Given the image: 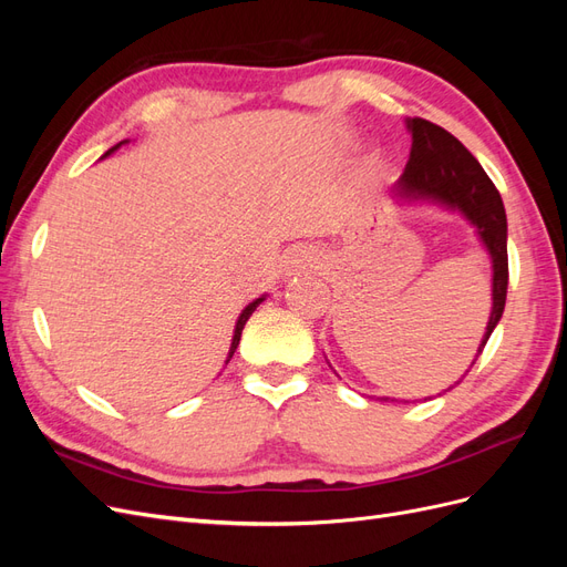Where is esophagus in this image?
I'll return each instance as SVG.
<instances>
[{
  "mask_svg": "<svg viewBox=\"0 0 567 567\" xmlns=\"http://www.w3.org/2000/svg\"><path fill=\"white\" fill-rule=\"evenodd\" d=\"M288 265L293 269H317L321 265L319 255L315 250H293L288 257Z\"/></svg>",
  "mask_w": 567,
  "mask_h": 567,
  "instance_id": "esophagus-1",
  "label": "esophagus"
}]
</instances>
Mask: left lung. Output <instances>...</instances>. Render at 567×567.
Returning <instances> with one entry per match:
<instances>
[{"instance_id":"8db88e82","label":"left lung","mask_w":567,"mask_h":567,"mask_svg":"<svg viewBox=\"0 0 567 567\" xmlns=\"http://www.w3.org/2000/svg\"><path fill=\"white\" fill-rule=\"evenodd\" d=\"M406 127L411 132V153L404 167V175L394 184L392 194L435 198L444 205H450V208H458L473 221L492 257L494 305L487 331L475 354L480 357L487 346L494 326L499 323L506 305L508 250L504 203L499 192H496L494 182L487 177L485 169L473 158V153L463 146L456 136L423 117H409Z\"/></svg>"}]
</instances>
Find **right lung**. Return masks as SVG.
I'll use <instances>...</instances> for the list:
<instances>
[{"label":"right lung","mask_w":567,"mask_h":567,"mask_svg":"<svg viewBox=\"0 0 567 567\" xmlns=\"http://www.w3.org/2000/svg\"><path fill=\"white\" fill-rule=\"evenodd\" d=\"M117 146H120V144H117ZM117 146H113L111 151H115ZM111 151H109V153H111ZM262 300H265V298H257V300H252V302H250V305L246 307V310L241 312V317H238V321H236V331H234V340H231V350H229V359H231V357H234V352H236V346H238V340H241V331H244V326H246V321L250 319V315L255 312V307H257V305H260ZM229 359H227V362H229Z\"/></svg>","instance_id":"add662e5"}]
</instances>
